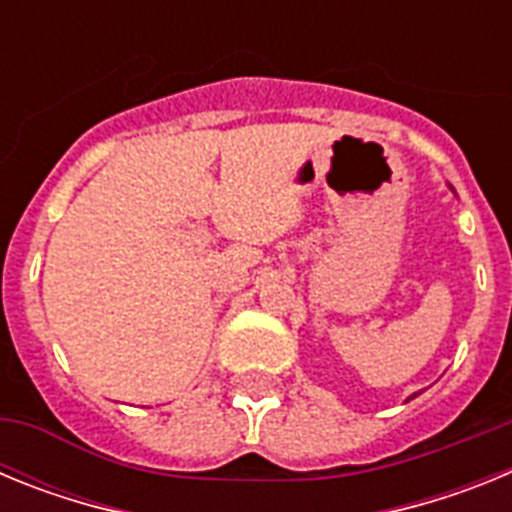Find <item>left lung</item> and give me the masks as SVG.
Segmentation results:
<instances>
[{"label":"left lung","instance_id":"left-lung-1","mask_svg":"<svg viewBox=\"0 0 512 512\" xmlns=\"http://www.w3.org/2000/svg\"><path fill=\"white\" fill-rule=\"evenodd\" d=\"M413 397H415V395H413ZM413 397H410V400H413Z\"/></svg>","mask_w":512,"mask_h":512}]
</instances>
